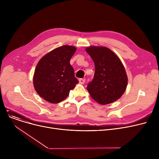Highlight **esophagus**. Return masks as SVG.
Listing matches in <instances>:
<instances>
[{
	"label": "esophagus",
	"mask_w": 159,
	"mask_h": 159,
	"mask_svg": "<svg viewBox=\"0 0 159 159\" xmlns=\"http://www.w3.org/2000/svg\"><path fill=\"white\" fill-rule=\"evenodd\" d=\"M84 82H85V79H79V83H80V84H84Z\"/></svg>",
	"instance_id": "obj_1"
}]
</instances>
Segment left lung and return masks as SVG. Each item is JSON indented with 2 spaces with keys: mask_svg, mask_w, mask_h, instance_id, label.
Wrapping results in <instances>:
<instances>
[{
  "mask_svg": "<svg viewBox=\"0 0 159 159\" xmlns=\"http://www.w3.org/2000/svg\"><path fill=\"white\" fill-rule=\"evenodd\" d=\"M86 51L95 68L93 79L87 86L91 98L102 105L116 101L124 94L128 84L127 75L119 58L106 47L90 46Z\"/></svg>",
  "mask_w": 159,
  "mask_h": 159,
  "instance_id": "obj_1",
  "label": "left lung"
}]
</instances>
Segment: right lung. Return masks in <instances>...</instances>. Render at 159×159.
<instances>
[{
    "instance_id": "obj_1",
    "label": "right lung",
    "mask_w": 159,
    "mask_h": 159,
    "mask_svg": "<svg viewBox=\"0 0 159 159\" xmlns=\"http://www.w3.org/2000/svg\"><path fill=\"white\" fill-rule=\"evenodd\" d=\"M77 48L65 45L55 48L38 62L33 76L37 93L45 101L56 104L69 95L79 83L70 64Z\"/></svg>"
}]
</instances>
